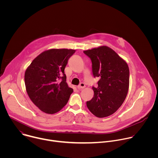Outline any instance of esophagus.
<instances>
[{
	"mask_svg": "<svg viewBox=\"0 0 158 158\" xmlns=\"http://www.w3.org/2000/svg\"><path fill=\"white\" fill-rule=\"evenodd\" d=\"M85 87V84L82 82V83H81V84L77 86V89H84Z\"/></svg>",
	"mask_w": 158,
	"mask_h": 158,
	"instance_id": "34e87169",
	"label": "esophagus"
}]
</instances>
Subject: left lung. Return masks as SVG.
<instances>
[{"label":"left lung","instance_id":"left-lung-1","mask_svg":"<svg viewBox=\"0 0 158 158\" xmlns=\"http://www.w3.org/2000/svg\"><path fill=\"white\" fill-rule=\"evenodd\" d=\"M91 60L94 77H99L94 97L86 102L89 110L98 118L112 114L124 101L129 90V69L126 62L107 46L84 51Z\"/></svg>","mask_w":158,"mask_h":158}]
</instances>
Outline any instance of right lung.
I'll list each match as a JSON object with an SVG mask.
<instances>
[{
    "label": "right lung",
    "mask_w": 158,
    "mask_h": 158,
    "mask_svg": "<svg viewBox=\"0 0 158 158\" xmlns=\"http://www.w3.org/2000/svg\"><path fill=\"white\" fill-rule=\"evenodd\" d=\"M76 50L51 49L36 57L24 76L29 97L40 110L55 114L68 102L73 89L66 82L64 69Z\"/></svg>",
    "instance_id": "obj_1"
}]
</instances>
